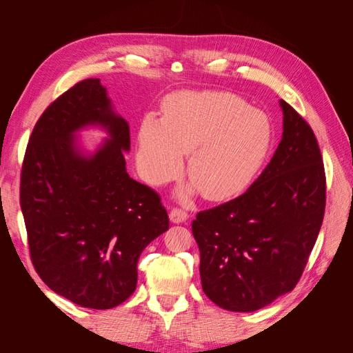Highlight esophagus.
I'll return each instance as SVG.
<instances>
[{"label":"esophagus","mask_w":353,"mask_h":353,"mask_svg":"<svg viewBox=\"0 0 353 353\" xmlns=\"http://www.w3.org/2000/svg\"><path fill=\"white\" fill-rule=\"evenodd\" d=\"M169 218H170V221H172L174 223L185 222L188 219V213L185 210H183V209L174 208L172 210H170V213H169Z\"/></svg>","instance_id":"esophagus-1"}]
</instances>
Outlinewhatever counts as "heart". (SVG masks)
<instances>
[{
  "instance_id": "heart-1",
  "label": "heart",
  "mask_w": 353,
  "mask_h": 353,
  "mask_svg": "<svg viewBox=\"0 0 353 353\" xmlns=\"http://www.w3.org/2000/svg\"><path fill=\"white\" fill-rule=\"evenodd\" d=\"M272 144V123L228 92H183L163 108L162 122L147 117L138 134V166L145 181L160 185L183 170L193 184L179 191L188 200L196 190L212 200L237 196L263 166Z\"/></svg>"
}]
</instances>
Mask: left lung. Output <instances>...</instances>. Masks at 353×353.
<instances>
[{
    "mask_svg": "<svg viewBox=\"0 0 353 353\" xmlns=\"http://www.w3.org/2000/svg\"><path fill=\"white\" fill-rule=\"evenodd\" d=\"M283 138L244 194L201 210L191 223L205 294L253 312L296 287L325 210V172L312 128L280 100Z\"/></svg>",
    "mask_w": 353,
    "mask_h": 353,
    "instance_id": "8db88e82",
    "label": "left lung"
}]
</instances>
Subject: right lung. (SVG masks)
<instances>
[{"instance_id":"right-lung-1","label":"right lung","mask_w":353,"mask_h":353,"mask_svg":"<svg viewBox=\"0 0 353 353\" xmlns=\"http://www.w3.org/2000/svg\"><path fill=\"white\" fill-rule=\"evenodd\" d=\"M92 124L110 140L87 155L74 137ZM130 145V125L91 78L48 105L26 147L20 208L32 263L52 292L83 307L125 302L141 252L169 228L159 194L126 172Z\"/></svg>"}]
</instances>
